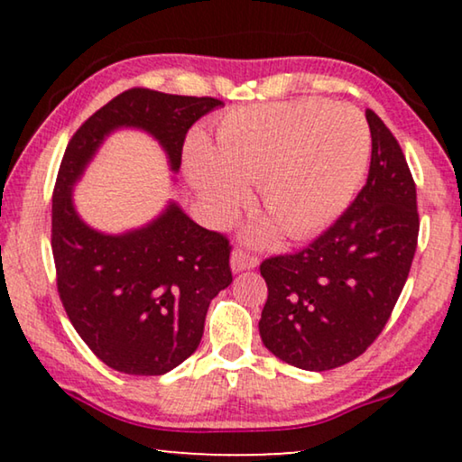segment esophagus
I'll return each mask as SVG.
<instances>
[{
  "mask_svg": "<svg viewBox=\"0 0 462 462\" xmlns=\"http://www.w3.org/2000/svg\"><path fill=\"white\" fill-rule=\"evenodd\" d=\"M258 264V258L248 254V252L244 250H236L231 254V271L233 273H239V271H250L254 269Z\"/></svg>",
  "mask_w": 462,
  "mask_h": 462,
  "instance_id": "1",
  "label": "esophagus"
}]
</instances>
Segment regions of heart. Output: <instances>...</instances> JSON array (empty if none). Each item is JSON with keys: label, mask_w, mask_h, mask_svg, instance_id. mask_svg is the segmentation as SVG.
I'll return each mask as SVG.
<instances>
[{"label": "heart", "mask_w": 462, "mask_h": 462, "mask_svg": "<svg viewBox=\"0 0 462 462\" xmlns=\"http://www.w3.org/2000/svg\"><path fill=\"white\" fill-rule=\"evenodd\" d=\"M362 113L318 98L233 109L214 130L212 149L193 138L187 176L218 218L248 201L245 185H261L263 212L290 239H305L334 223L362 185L370 160ZM271 237V226L256 233Z\"/></svg>", "instance_id": "b5f03b06"}]
</instances>
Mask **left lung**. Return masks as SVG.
Wrapping results in <instances>:
<instances>
[{
	"instance_id": "obj_1",
	"label": "left lung",
	"mask_w": 462,
	"mask_h": 462,
	"mask_svg": "<svg viewBox=\"0 0 462 462\" xmlns=\"http://www.w3.org/2000/svg\"><path fill=\"white\" fill-rule=\"evenodd\" d=\"M368 180L330 229L296 254L267 258L258 332L282 362L324 372L362 356L383 332L419 237L416 185L400 144L374 111Z\"/></svg>"
}]
</instances>
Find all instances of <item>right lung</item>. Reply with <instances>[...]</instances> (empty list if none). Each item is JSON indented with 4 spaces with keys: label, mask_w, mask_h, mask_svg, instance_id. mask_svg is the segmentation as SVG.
Segmentation results:
<instances>
[{
    "label": "right lung",
    "mask_w": 462,
    "mask_h": 462,
    "mask_svg": "<svg viewBox=\"0 0 462 462\" xmlns=\"http://www.w3.org/2000/svg\"><path fill=\"white\" fill-rule=\"evenodd\" d=\"M218 106L210 97L132 88L86 119L60 162L52 254L62 307L94 356L124 374H166L195 353L210 300L233 282L231 248L174 199L147 225L98 231L79 217L73 189L106 136L122 128L155 138L176 174L189 128Z\"/></svg>",
    "instance_id": "add662e5"
}]
</instances>
